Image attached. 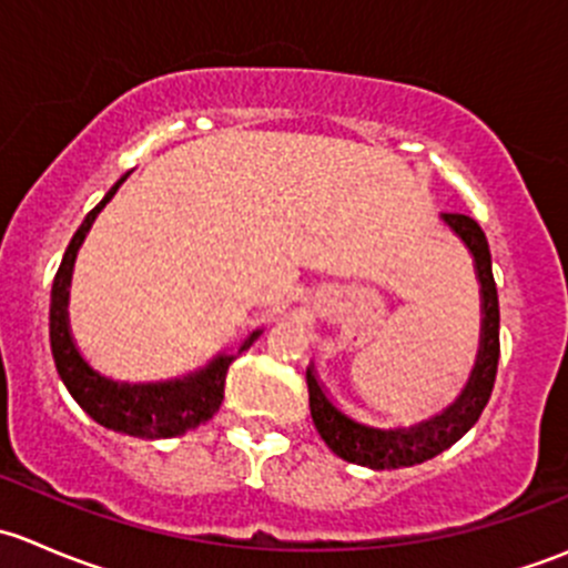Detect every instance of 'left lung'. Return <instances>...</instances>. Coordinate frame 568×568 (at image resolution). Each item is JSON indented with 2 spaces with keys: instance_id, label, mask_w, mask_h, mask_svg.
<instances>
[{
  "instance_id": "left-lung-1",
  "label": "left lung",
  "mask_w": 568,
  "mask_h": 568,
  "mask_svg": "<svg viewBox=\"0 0 568 568\" xmlns=\"http://www.w3.org/2000/svg\"><path fill=\"white\" fill-rule=\"evenodd\" d=\"M443 220L459 233L467 244L478 268L480 294H484V337H480L478 363H475L473 376L454 406L432 420L412 428H395V432H382V428H368L354 423L343 412L329 404L324 390L318 387L316 376L307 371V393H311V415L316 423L321 439L335 450L341 459L359 464L371 469H398L423 464L450 445L459 443L464 434L478 423L480 412L489 404L491 390H495L497 359H500V302H497V285L491 277V255L489 242L473 216L464 214H443Z\"/></svg>"
}]
</instances>
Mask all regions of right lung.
Returning a JSON list of instances; mask_svg holds the SVG:
<instances>
[{
  "label": "right lung",
  "instance_id": "right-lung-1",
  "mask_svg": "<svg viewBox=\"0 0 568 568\" xmlns=\"http://www.w3.org/2000/svg\"><path fill=\"white\" fill-rule=\"evenodd\" d=\"M125 175L114 183L106 192V197L84 216L79 231L73 233L71 244H68L65 255H62L60 268L54 274V285H51V307H49V341L51 354H54V365L60 379L65 382L68 393L77 398V404L93 417L99 426L109 428V432L131 434V437L142 439H170L181 437V434L192 432L200 423L214 417L220 409L222 398H225V376L231 368L233 359L250 348L255 341L257 332H252L247 341L242 343L239 354H227V357L214 359L205 371L200 374L186 376V379L162 382V385H118V382L104 379L95 374L82 357H79L77 346L68 332V285H71V268L73 257H77L79 244H82L84 233L93 225L95 214L112 200L118 192L120 183Z\"/></svg>",
  "mask_w": 568,
  "mask_h": 568
}]
</instances>
